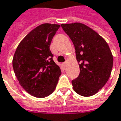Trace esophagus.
Listing matches in <instances>:
<instances>
[{
	"label": "esophagus",
	"mask_w": 121,
	"mask_h": 121,
	"mask_svg": "<svg viewBox=\"0 0 121 121\" xmlns=\"http://www.w3.org/2000/svg\"><path fill=\"white\" fill-rule=\"evenodd\" d=\"M67 62L66 61V62H65V63L63 64V67H67Z\"/></svg>",
	"instance_id": "1"
}]
</instances>
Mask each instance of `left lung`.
Instances as JSON below:
<instances>
[{
	"instance_id": "obj_1",
	"label": "left lung",
	"mask_w": 121,
	"mask_h": 121,
	"mask_svg": "<svg viewBox=\"0 0 121 121\" xmlns=\"http://www.w3.org/2000/svg\"><path fill=\"white\" fill-rule=\"evenodd\" d=\"M64 31L72 40L79 65V76L72 80L74 91L91 96L101 90L109 79L113 56L103 38L80 23L62 24Z\"/></svg>"
}]
</instances>
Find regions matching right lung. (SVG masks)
<instances>
[{
	"label": "right lung",
	"mask_w": 121,
	"mask_h": 121,
	"mask_svg": "<svg viewBox=\"0 0 121 121\" xmlns=\"http://www.w3.org/2000/svg\"><path fill=\"white\" fill-rule=\"evenodd\" d=\"M59 25L44 23L30 31L17 46L13 67L23 88L37 98L51 94L61 75L50 46Z\"/></svg>",
	"instance_id": "right-lung-1"
}]
</instances>
